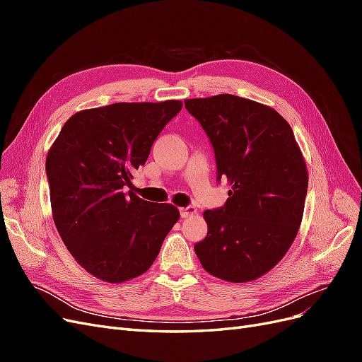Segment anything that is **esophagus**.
<instances>
[{
  "instance_id": "obj_1",
  "label": "esophagus",
  "mask_w": 362,
  "mask_h": 362,
  "mask_svg": "<svg viewBox=\"0 0 362 362\" xmlns=\"http://www.w3.org/2000/svg\"><path fill=\"white\" fill-rule=\"evenodd\" d=\"M180 213H181V217H192V216H194V214H198V210H196L194 206H184V208H181L180 210Z\"/></svg>"
}]
</instances>
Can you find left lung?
I'll return each mask as SVG.
<instances>
[{
    "mask_svg": "<svg viewBox=\"0 0 362 362\" xmlns=\"http://www.w3.org/2000/svg\"><path fill=\"white\" fill-rule=\"evenodd\" d=\"M210 139L217 181L231 190L206 210V237L194 245L202 267L228 282H249L275 267L298 235L308 172L288 122L272 107L235 95L185 100Z\"/></svg>",
    "mask_w": 362,
    "mask_h": 362,
    "instance_id": "1",
    "label": "left lung"
}]
</instances>
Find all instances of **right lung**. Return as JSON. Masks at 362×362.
<instances>
[{
  "label": "right lung",
  "instance_id": "right-lung-1",
  "mask_svg": "<svg viewBox=\"0 0 362 362\" xmlns=\"http://www.w3.org/2000/svg\"><path fill=\"white\" fill-rule=\"evenodd\" d=\"M181 101L116 103L71 116L47 157L52 218L78 264L125 282L156 261L180 211L140 199L131 185Z\"/></svg>",
  "mask_w": 362,
  "mask_h": 362
}]
</instances>
